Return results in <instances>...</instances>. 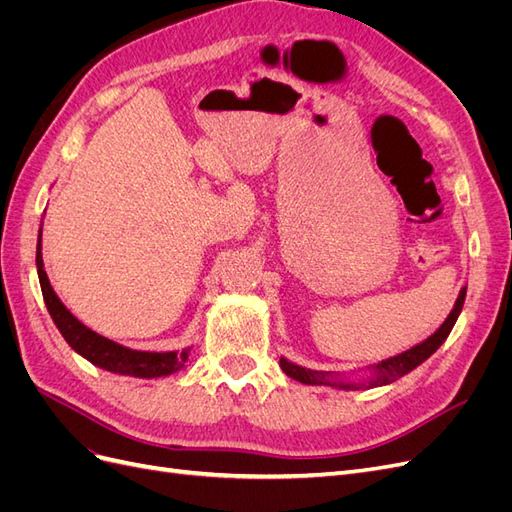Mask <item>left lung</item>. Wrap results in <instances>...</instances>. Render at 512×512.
<instances>
[{"label":"left lung","mask_w":512,"mask_h":512,"mask_svg":"<svg viewBox=\"0 0 512 512\" xmlns=\"http://www.w3.org/2000/svg\"><path fill=\"white\" fill-rule=\"evenodd\" d=\"M466 290L468 286H463L459 290V297L451 309V314L446 316V320L440 324V329L429 335L425 342L416 344L414 348L401 352L397 356H391V359H384L376 365L369 367V374L365 380H350L342 374H335V371H316V369H307L301 367L297 363H292L288 359H280V367L286 376H290L292 380L303 382V384H312V386H331V389L337 391H361V389H376V386H386L395 380H399L401 376L410 374L412 369H416L421 363H425L429 356L436 352L444 342L448 333L453 331L455 322L463 309V301H466Z\"/></svg>","instance_id":"1"}]
</instances>
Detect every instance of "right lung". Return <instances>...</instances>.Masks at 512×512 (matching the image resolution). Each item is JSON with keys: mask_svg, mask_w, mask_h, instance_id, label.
<instances>
[{"mask_svg": "<svg viewBox=\"0 0 512 512\" xmlns=\"http://www.w3.org/2000/svg\"><path fill=\"white\" fill-rule=\"evenodd\" d=\"M36 267H38V280L42 288L44 305L55 322L59 333L64 335L68 346L79 352L83 359L94 363L100 369L111 371L119 376H132V378H162L179 371L185 361H188L190 348L181 352H145V350H132L121 346L113 339L102 337L96 331L87 329L85 324L70 314V309L61 303L55 294L49 275L44 271L42 262V228L38 232V247H36Z\"/></svg>", "mask_w": 512, "mask_h": 512, "instance_id": "right-lung-1", "label": "right lung"}]
</instances>
